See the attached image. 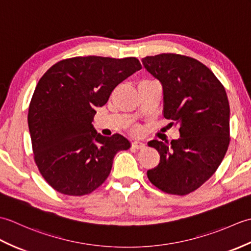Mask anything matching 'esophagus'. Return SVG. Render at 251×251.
Instances as JSON below:
<instances>
[{
	"label": "esophagus",
	"instance_id": "obj_1",
	"mask_svg": "<svg viewBox=\"0 0 251 251\" xmlns=\"http://www.w3.org/2000/svg\"><path fill=\"white\" fill-rule=\"evenodd\" d=\"M131 147L135 148V149H143L146 147L145 143H143L142 141H139V140H134L131 142Z\"/></svg>",
	"mask_w": 251,
	"mask_h": 251
}]
</instances>
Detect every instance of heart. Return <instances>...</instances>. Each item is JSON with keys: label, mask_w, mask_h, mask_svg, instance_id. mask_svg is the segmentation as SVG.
<instances>
[{"label": "heart", "mask_w": 251, "mask_h": 251, "mask_svg": "<svg viewBox=\"0 0 251 251\" xmlns=\"http://www.w3.org/2000/svg\"><path fill=\"white\" fill-rule=\"evenodd\" d=\"M142 82H152V81H150V79H146V81H142ZM135 131H139V129H138V128H135Z\"/></svg>", "instance_id": "1"}]
</instances>
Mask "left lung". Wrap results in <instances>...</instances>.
Returning <instances> with one entry per match:
<instances>
[{
    "mask_svg": "<svg viewBox=\"0 0 251 251\" xmlns=\"http://www.w3.org/2000/svg\"><path fill=\"white\" fill-rule=\"evenodd\" d=\"M146 70L163 86L164 117L179 126L180 138L151 140L159 164L148 178L165 193L186 195L220 166L230 143V104L223 85L205 65L177 54L148 56Z\"/></svg>",
    "mask_w": 251,
    "mask_h": 251,
    "instance_id": "1",
    "label": "left lung"
}]
</instances>
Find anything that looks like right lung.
Masks as SVG:
<instances>
[{
  "label": "right lung",
  "instance_id": "obj_1",
  "mask_svg": "<svg viewBox=\"0 0 251 251\" xmlns=\"http://www.w3.org/2000/svg\"><path fill=\"white\" fill-rule=\"evenodd\" d=\"M141 68L135 57H74L40 78L28 125L35 164L52 189L72 196L92 193L108 178L115 154L130 148L120 134H98L93 121L96 108Z\"/></svg>",
  "mask_w": 251,
  "mask_h": 251
}]
</instances>
